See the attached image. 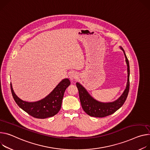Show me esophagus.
Wrapping results in <instances>:
<instances>
[{"mask_svg":"<svg viewBox=\"0 0 150 150\" xmlns=\"http://www.w3.org/2000/svg\"><path fill=\"white\" fill-rule=\"evenodd\" d=\"M69 78L71 81H74L78 78V75L74 72H72L69 75Z\"/></svg>","mask_w":150,"mask_h":150,"instance_id":"obj_1","label":"esophagus"}]
</instances>
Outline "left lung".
<instances>
[{
    "label": "left lung",
    "instance_id": "1",
    "mask_svg": "<svg viewBox=\"0 0 150 150\" xmlns=\"http://www.w3.org/2000/svg\"><path fill=\"white\" fill-rule=\"evenodd\" d=\"M121 49L123 51L126 57V62L127 66L128 78L126 88L118 100L111 103H102L98 102L90 96L86 90L80 84L78 83H76L79 91V96L81 106H82L83 110L90 116L94 117H105L111 115L122 106L127 99L130 87V67L129 63L125 51L121 47Z\"/></svg>",
    "mask_w": 150,
    "mask_h": 150
}]
</instances>
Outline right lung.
I'll return each mask as SVG.
<instances>
[{"label": "right lung", "instance_id": "right-lung-1", "mask_svg": "<svg viewBox=\"0 0 150 150\" xmlns=\"http://www.w3.org/2000/svg\"><path fill=\"white\" fill-rule=\"evenodd\" d=\"M70 84L69 79H63L46 98L35 102L22 100L15 94L11 83L10 86L13 99L23 110L33 117L44 119L55 115L59 112L61 108L64 93Z\"/></svg>", "mask_w": 150, "mask_h": 150}]
</instances>
